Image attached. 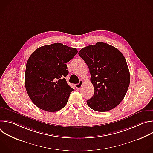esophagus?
I'll use <instances>...</instances> for the list:
<instances>
[{
  "label": "esophagus",
  "mask_w": 153,
  "mask_h": 153,
  "mask_svg": "<svg viewBox=\"0 0 153 153\" xmlns=\"http://www.w3.org/2000/svg\"><path fill=\"white\" fill-rule=\"evenodd\" d=\"M83 83V80H80V82H79V83L76 84V85H75V86H76V88L77 90L81 89Z\"/></svg>",
  "instance_id": "esophagus-1"
}]
</instances>
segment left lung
<instances>
[{
	"instance_id": "left-lung-1",
	"label": "left lung",
	"mask_w": 153,
	"mask_h": 153,
	"mask_svg": "<svg viewBox=\"0 0 153 153\" xmlns=\"http://www.w3.org/2000/svg\"><path fill=\"white\" fill-rule=\"evenodd\" d=\"M79 55L89 68L94 94L86 100L93 110L110 111L123 99L130 82V74L125 57L116 48L97 42L82 48Z\"/></svg>"
}]
</instances>
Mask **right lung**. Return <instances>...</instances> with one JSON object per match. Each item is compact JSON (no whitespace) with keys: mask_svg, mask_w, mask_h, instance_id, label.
<instances>
[{"mask_svg":"<svg viewBox=\"0 0 153 153\" xmlns=\"http://www.w3.org/2000/svg\"><path fill=\"white\" fill-rule=\"evenodd\" d=\"M77 52L75 48L55 43L37 48L29 57L25 88L32 102L41 110L56 112L67 105L73 89L65 79L68 74L66 63Z\"/></svg>","mask_w":153,"mask_h":153,"instance_id":"1","label":"right lung"}]
</instances>
